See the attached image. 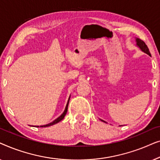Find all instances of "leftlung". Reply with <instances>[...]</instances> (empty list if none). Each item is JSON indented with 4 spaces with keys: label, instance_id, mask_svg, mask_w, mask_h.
Listing matches in <instances>:
<instances>
[{
    "label": "left lung",
    "instance_id": "left-lung-1",
    "mask_svg": "<svg viewBox=\"0 0 160 160\" xmlns=\"http://www.w3.org/2000/svg\"><path fill=\"white\" fill-rule=\"evenodd\" d=\"M136 41H137V45L140 47V49H141L143 52H145L146 54H147L149 56H151L149 49H148V48L147 46H146L145 42L140 38H136Z\"/></svg>",
    "mask_w": 160,
    "mask_h": 160
}]
</instances>
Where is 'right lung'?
<instances>
[{
  "instance_id": "right-lung-1",
  "label": "right lung",
  "mask_w": 160,
  "mask_h": 160,
  "mask_svg": "<svg viewBox=\"0 0 160 160\" xmlns=\"http://www.w3.org/2000/svg\"><path fill=\"white\" fill-rule=\"evenodd\" d=\"M69 100H70V98H69V99H68V103H67V105H66V107H65V109L64 112L62 113V114L61 115L60 117H59L58 118V119H55V120H54V121H53L52 122H51V123H49V124H46V125L40 126V128H46V127L52 126V125H53V124H57V123H58L59 122H60L61 120H62L63 119H64L65 116V114H66V113H67V111H68V106ZM37 127H38V126H37Z\"/></svg>"
}]
</instances>
